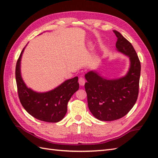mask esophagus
Masks as SVG:
<instances>
[{
	"instance_id": "34e87169",
	"label": "esophagus",
	"mask_w": 158,
	"mask_h": 158,
	"mask_svg": "<svg viewBox=\"0 0 158 158\" xmlns=\"http://www.w3.org/2000/svg\"><path fill=\"white\" fill-rule=\"evenodd\" d=\"M78 82H79V84H80V86H83L84 85H85V79L84 78H79V80H78Z\"/></svg>"
}]
</instances>
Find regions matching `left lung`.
Here are the masks:
<instances>
[{"label":"left lung","instance_id":"8db88e82","mask_svg":"<svg viewBox=\"0 0 158 158\" xmlns=\"http://www.w3.org/2000/svg\"><path fill=\"white\" fill-rule=\"evenodd\" d=\"M113 31L118 38L117 51L129 59L128 72L116 78H106L96 70L85 75L89 110L101 121H113L124 117L135 106L139 94L141 63L137 54L131 43L119 31Z\"/></svg>","mask_w":158,"mask_h":158}]
</instances>
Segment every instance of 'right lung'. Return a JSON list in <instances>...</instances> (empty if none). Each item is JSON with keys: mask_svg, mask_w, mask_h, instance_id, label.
<instances>
[{"mask_svg": "<svg viewBox=\"0 0 158 158\" xmlns=\"http://www.w3.org/2000/svg\"><path fill=\"white\" fill-rule=\"evenodd\" d=\"M26 47L21 52L15 68L20 102L27 113L38 120L52 123L61 121L67 112L69 100L79 89L78 76L65 80L47 92H37L29 88L24 82L21 73V61Z\"/></svg>", "mask_w": 158, "mask_h": 158, "instance_id": "1", "label": "right lung"}]
</instances>
